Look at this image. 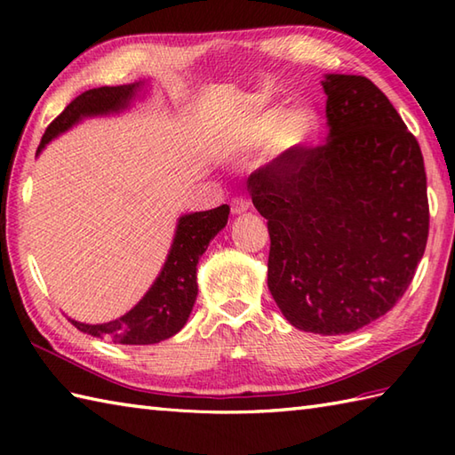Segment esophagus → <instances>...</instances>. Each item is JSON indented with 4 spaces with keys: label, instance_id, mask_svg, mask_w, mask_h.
<instances>
[{
    "label": "esophagus",
    "instance_id": "1",
    "mask_svg": "<svg viewBox=\"0 0 455 455\" xmlns=\"http://www.w3.org/2000/svg\"><path fill=\"white\" fill-rule=\"evenodd\" d=\"M230 209H233L235 215H243L250 209V201L246 197H235L233 203H230Z\"/></svg>",
    "mask_w": 455,
    "mask_h": 455
}]
</instances>
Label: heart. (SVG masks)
Instances as JSON below:
<instances>
[{
  "instance_id": "1",
  "label": "heart",
  "mask_w": 455,
  "mask_h": 455,
  "mask_svg": "<svg viewBox=\"0 0 455 455\" xmlns=\"http://www.w3.org/2000/svg\"><path fill=\"white\" fill-rule=\"evenodd\" d=\"M316 129L318 115L308 103L299 101L285 109L269 105L244 121L235 140V154L236 158H248L269 144L277 154L297 152L315 139Z\"/></svg>"
}]
</instances>
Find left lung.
<instances>
[{
    "label": "left lung",
    "instance_id": "1",
    "mask_svg": "<svg viewBox=\"0 0 455 455\" xmlns=\"http://www.w3.org/2000/svg\"><path fill=\"white\" fill-rule=\"evenodd\" d=\"M323 147L282 154L246 186L267 219V287L299 331L355 332L395 307L428 240L417 139L363 76L326 74Z\"/></svg>",
    "mask_w": 455,
    "mask_h": 455
}]
</instances>
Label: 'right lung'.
<instances>
[{
  "label": "right lung",
  "mask_w": 455,
  "mask_h": 455,
  "mask_svg": "<svg viewBox=\"0 0 455 455\" xmlns=\"http://www.w3.org/2000/svg\"><path fill=\"white\" fill-rule=\"evenodd\" d=\"M142 88L144 82H134L115 85V88L105 85V88L84 92L48 124L36 154H41L48 142L72 129L82 119L103 117V115L129 109L131 101L137 98ZM228 212V205H220L211 211L189 212V215H181L178 219L176 235H173V243L162 272L154 279L147 295L129 313L103 324H85L74 321V318H70V323L85 334L109 338L115 344L131 346L158 344L178 334L188 323L197 299L199 258L207 250L211 240L227 227Z\"/></svg>",
  "instance_id": "1"
}]
</instances>
